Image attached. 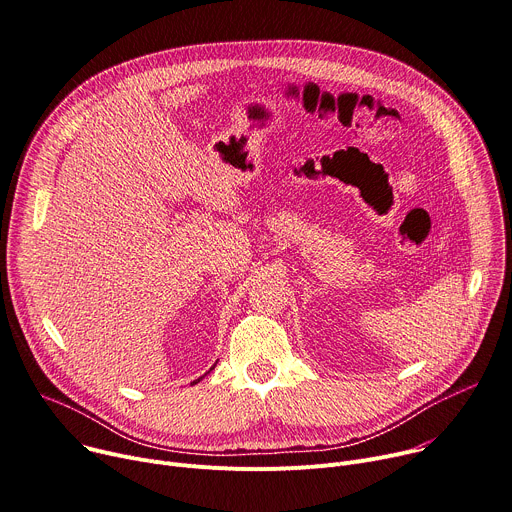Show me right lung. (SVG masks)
Listing matches in <instances>:
<instances>
[{"mask_svg": "<svg viewBox=\"0 0 512 512\" xmlns=\"http://www.w3.org/2000/svg\"><path fill=\"white\" fill-rule=\"evenodd\" d=\"M193 384H195V382H193Z\"/></svg>", "mask_w": 512, "mask_h": 512, "instance_id": "1", "label": "right lung"}]
</instances>
